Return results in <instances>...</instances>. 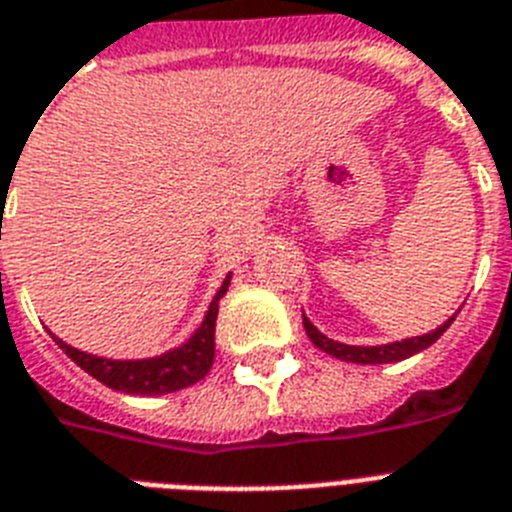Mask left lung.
Masks as SVG:
<instances>
[{
    "mask_svg": "<svg viewBox=\"0 0 512 512\" xmlns=\"http://www.w3.org/2000/svg\"><path fill=\"white\" fill-rule=\"evenodd\" d=\"M458 316V311H455ZM455 316H450L442 327H437L434 332L429 335H421V337H411V340H400V342H390V345H371V348H361V345H345V342H335L329 340L327 335H322L314 324L308 322L306 316H303V327H306V335L308 340L314 342L316 348L329 353V356L340 358V361H348V363H395V361H403V358H411L413 353H421L424 348L434 345L439 337L445 335V329L455 322Z\"/></svg>",
    "mask_w": 512,
    "mask_h": 512,
    "instance_id": "1",
    "label": "left lung"
}]
</instances>
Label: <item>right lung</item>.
<instances>
[{"mask_svg":"<svg viewBox=\"0 0 512 512\" xmlns=\"http://www.w3.org/2000/svg\"><path fill=\"white\" fill-rule=\"evenodd\" d=\"M227 287H230V274L219 287V293L214 295V301H211L201 327L196 329V335L177 350H170V353H164L159 358L109 361V358L88 356L83 350L70 348L59 337H52L59 348L78 363L80 369L99 379L101 384L112 387V390L128 392V395H167V392H177L183 387H190V384L201 382L209 374L211 363H214V329H217L219 298L227 293Z\"/></svg>","mask_w":512,"mask_h":512,"instance_id":"right-lung-1","label":"right lung"}]
</instances>
